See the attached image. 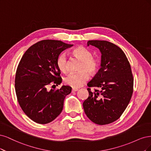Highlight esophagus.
Segmentation results:
<instances>
[{"instance_id": "obj_1", "label": "esophagus", "mask_w": 151, "mask_h": 151, "mask_svg": "<svg viewBox=\"0 0 151 151\" xmlns=\"http://www.w3.org/2000/svg\"><path fill=\"white\" fill-rule=\"evenodd\" d=\"M78 90V88H73L71 89V91H72V92H75V91H77Z\"/></svg>"}]
</instances>
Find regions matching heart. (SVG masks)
<instances>
[{
	"label": "heart",
	"mask_w": 151,
	"mask_h": 151,
	"mask_svg": "<svg viewBox=\"0 0 151 151\" xmlns=\"http://www.w3.org/2000/svg\"><path fill=\"white\" fill-rule=\"evenodd\" d=\"M72 55L81 61L79 66L80 71L71 73L64 78V82L73 88H79L89 80V74H94L99 66L96 58L92 56V52L87 48L79 46L72 51ZM56 65L61 71L65 73L68 69V59L65 53H61L58 57Z\"/></svg>",
	"instance_id": "heart-1"
}]
</instances>
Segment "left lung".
<instances>
[{
    "mask_svg": "<svg viewBox=\"0 0 151 151\" xmlns=\"http://www.w3.org/2000/svg\"><path fill=\"white\" fill-rule=\"evenodd\" d=\"M101 53V68L87 85L88 98L83 104L85 113L95 124L106 125L119 119L133 93L134 78L127 56L120 48L106 41L87 42Z\"/></svg>",
    "mask_w": 151,
    "mask_h": 151,
    "instance_id": "obj_1",
    "label": "left lung"
}]
</instances>
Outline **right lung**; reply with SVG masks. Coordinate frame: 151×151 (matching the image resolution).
<instances>
[{"instance_id":"1","label":"right lung","mask_w":151,"mask_h":151,"mask_svg":"<svg viewBox=\"0 0 151 151\" xmlns=\"http://www.w3.org/2000/svg\"><path fill=\"white\" fill-rule=\"evenodd\" d=\"M71 46L57 40L39 41L25 52L19 63L15 78L17 100L25 114L37 124L54 120L62 111L66 96L71 93L69 86L58 90L47 88L61 83L56 60L63 51Z\"/></svg>"}]
</instances>
